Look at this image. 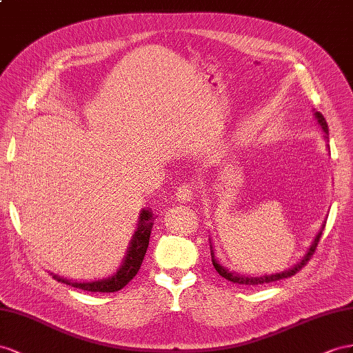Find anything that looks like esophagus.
Returning <instances> with one entry per match:
<instances>
[{"label": "esophagus", "mask_w": 353, "mask_h": 353, "mask_svg": "<svg viewBox=\"0 0 353 353\" xmlns=\"http://www.w3.org/2000/svg\"><path fill=\"white\" fill-rule=\"evenodd\" d=\"M194 196V186L189 185V183H183L180 185L177 188L176 191V200L180 203V204H185V203H189L192 200Z\"/></svg>", "instance_id": "34e87169"}]
</instances>
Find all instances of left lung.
Here are the masks:
<instances>
[{
    "label": "left lung",
    "mask_w": 353,
    "mask_h": 353,
    "mask_svg": "<svg viewBox=\"0 0 353 353\" xmlns=\"http://www.w3.org/2000/svg\"><path fill=\"white\" fill-rule=\"evenodd\" d=\"M313 112H314V110H313ZM313 116H314V119L318 121V123H319V126L322 128V131L325 132V135H323V140L328 143V141H330V137H328V123H327V121H325V117H323L319 112H314V113H313ZM327 148L330 149L328 144H327ZM323 228H325V221H323V223H322V227H321L319 232L316 234L314 240L312 241L310 248L307 249V252L304 254V256H303L300 261H298L296 264H294L291 268H286V270H283V271H279V273L258 274V276H249V274H248V276H246V274L236 273V271H231L230 268H227V267H225L223 264H221L218 259H216V256H214V248H213V243H212V239H210V254H212V263H213V267L216 268V271H218V273H219L222 277H225L227 280H230V282H232V283H237V285H248V286H255V285H263V283L276 282V280L286 279V277H291V276H294L295 273H298V271H300V270L307 264V261H309V259L312 258V255H313V252H314L316 246H318V243H319V239H321V236H322V231H323Z\"/></svg>",
    "instance_id": "left-lung-1"
}]
</instances>
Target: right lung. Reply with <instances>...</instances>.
Wrapping results in <instances>:
<instances>
[{
	"instance_id": "right-lung-1",
	"label": "right lung",
	"mask_w": 353,
	"mask_h": 353,
	"mask_svg": "<svg viewBox=\"0 0 353 353\" xmlns=\"http://www.w3.org/2000/svg\"><path fill=\"white\" fill-rule=\"evenodd\" d=\"M153 221H155V216H153L150 209H143L140 212L137 228H135L132 234L130 246L126 249V254L122 259L119 268H117L116 273H113L112 276L92 280V282H77V280H70V279L50 273L52 277L61 283L83 289V291H89V292L119 291V289L128 285L134 279V276L139 273L144 255H146V250L149 248V239H150V231L153 228Z\"/></svg>"
}]
</instances>
